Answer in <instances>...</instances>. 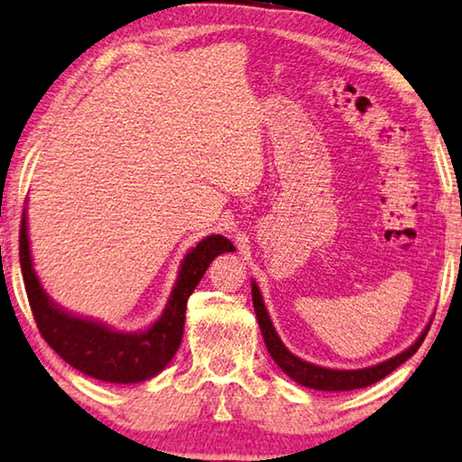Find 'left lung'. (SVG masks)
Segmentation results:
<instances>
[{"mask_svg": "<svg viewBox=\"0 0 462 462\" xmlns=\"http://www.w3.org/2000/svg\"><path fill=\"white\" fill-rule=\"evenodd\" d=\"M251 285H253V306H254V312H257L263 341H265L271 357H273V362L280 365V368L291 380H296L298 384L309 386V389H314V391H354V389H364V386L378 383V380H383L386 374H391L397 365L409 360V357H411L415 351L420 349V346L428 335V328H430V327H426V331L417 337V341L411 347H407L405 351H401L399 356H394L386 362H380L376 365H368V368H360V370L323 368V365L300 360L298 356L291 354V351L283 346L280 335H277V331H275L273 323H271L267 309H265V302H263L259 285L254 282Z\"/></svg>", "mask_w": 462, "mask_h": 462, "instance_id": "obj_1", "label": "left lung"}]
</instances>
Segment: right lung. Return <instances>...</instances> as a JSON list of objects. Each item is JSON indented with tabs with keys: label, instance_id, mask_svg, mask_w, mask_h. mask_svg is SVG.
I'll list each match as a JSON object with an SVG mask.
<instances>
[{
	"label": "right lung",
	"instance_id": "1",
	"mask_svg": "<svg viewBox=\"0 0 462 462\" xmlns=\"http://www.w3.org/2000/svg\"><path fill=\"white\" fill-rule=\"evenodd\" d=\"M236 251L226 236L211 234L193 246L182 259L177 283L168 298L164 312L145 331L123 333L76 317L57 306L36 277L32 269L31 245H28L26 214L20 226V267L24 277L26 296L31 302L36 327L51 347L73 368L105 383L134 384L153 378L162 372L182 341L187 300L201 282L209 263L217 254Z\"/></svg>",
	"mask_w": 462,
	"mask_h": 462
}]
</instances>
